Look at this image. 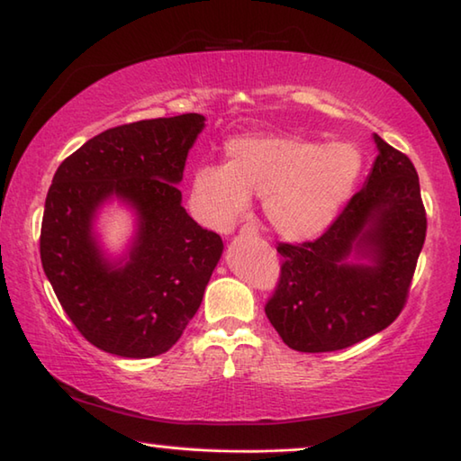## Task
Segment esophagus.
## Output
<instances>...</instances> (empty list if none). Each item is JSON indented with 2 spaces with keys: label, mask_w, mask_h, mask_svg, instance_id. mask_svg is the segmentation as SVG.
I'll return each instance as SVG.
<instances>
[{
  "label": "esophagus",
  "mask_w": 461,
  "mask_h": 461,
  "mask_svg": "<svg viewBox=\"0 0 461 461\" xmlns=\"http://www.w3.org/2000/svg\"><path fill=\"white\" fill-rule=\"evenodd\" d=\"M241 233H244V236H256V233H258V225L256 223H252V221H249V223H244V225H241V230H240Z\"/></svg>",
  "instance_id": "1"
}]
</instances>
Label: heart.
Wrapping results in <instances>:
<instances>
[{
    "instance_id": "heart-1",
    "label": "heart",
    "mask_w": 461,
    "mask_h": 461,
    "mask_svg": "<svg viewBox=\"0 0 461 461\" xmlns=\"http://www.w3.org/2000/svg\"><path fill=\"white\" fill-rule=\"evenodd\" d=\"M225 163H203L191 175L189 209L209 230L225 231L262 195L267 223L286 240L322 233L361 173L353 145L288 135H248L225 143Z\"/></svg>"
}]
</instances>
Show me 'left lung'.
<instances>
[{
  "label": "left lung",
  "mask_w": 461,
  "mask_h": 461,
  "mask_svg": "<svg viewBox=\"0 0 461 461\" xmlns=\"http://www.w3.org/2000/svg\"><path fill=\"white\" fill-rule=\"evenodd\" d=\"M373 171L322 236L278 244L280 278L267 321L290 348L330 353L373 337L407 303L428 217L420 177L401 150L375 135ZM355 251L369 265L350 263Z\"/></svg>",
  "instance_id": "1"
}]
</instances>
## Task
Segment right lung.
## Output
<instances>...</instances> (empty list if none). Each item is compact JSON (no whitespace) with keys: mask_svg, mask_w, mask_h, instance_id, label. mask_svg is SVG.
<instances>
[{"mask_svg":"<svg viewBox=\"0 0 461 461\" xmlns=\"http://www.w3.org/2000/svg\"><path fill=\"white\" fill-rule=\"evenodd\" d=\"M203 122L187 113L121 124L86 140L54 173L41 266L72 324L104 353H167L202 304L223 241L189 217L177 183ZM111 196L140 215L124 265L108 263L91 236L95 209Z\"/></svg>","mask_w":461,"mask_h":461,"instance_id":"right-lung-1","label":"right lung"}]
</instances>
